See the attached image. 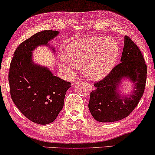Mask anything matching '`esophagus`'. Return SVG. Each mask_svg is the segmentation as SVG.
Returning a JSON list of instances; mask_svg holds the SVG:
<instances>
[{"label":"esophagus","mask_w":155,"mask_h":155,"mask_svg":"<svg viewBox=\"0 0 155 155\" xmlns=\"http://www.w3.org/2000/svg\"><path fill=\"white\" fill-rule=\"evenodd\" d=\"M86 84H87V85L88 86V87H90V88H91V86H90V84H89V83H85Z\"/></svg>","instance_id":"34e87169"}]
</instances>
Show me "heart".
<instances>
[{
  "instance_id": "1",
  "label": "heart",
  "mask_w": 155,
  "mask_h": 155,
  "mask_svg": "<svg viewBox=\"0 0 155 155\" xmlns=\"http://www.w3.org/2000/svg\"><path fill=\"white\" fill-rule=\"evenodd\" d=\"M65 59L59 63L60 68L69 75L76 68L84 70L91 80H100L114 68L118 58V48L114 39L97 37L80 39L65 48Z\"/></svg>"
}]
</instances>
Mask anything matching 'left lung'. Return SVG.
<instances>
[{"label": "left lung", "mask_w": 155, "mask_h": 155, "mask_svg": "<svg viewBox=\"0 0 155 155\" xmlns=\"http://www.w3.org/2000/svg\"><path fill=\"white\" fill-rule=\"evenodd\" d=\"M128 79L134 89L128 95L120 94V84ZM147 80V65L137 46L127 36L120 63L109 75L94 83L96 90L90 93L88 107L97 121L109 123L126 118L137 107L143 97Z\"/></svg>", "instance_id": "obj_1"}]
</instances>
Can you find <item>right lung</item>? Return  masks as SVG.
I'll list each match as a JSON object with an SVG mask.
<instances>
[{
  "label": "right lung",
  "mask_w": 155,
  "mask_h": 155,
  "mask_svg": "<svg viewBox=\"0 0 155 155\" xmlns=\"http://www.w3.org/2000/svg\"><path fill=\"white\" fill-rule=\"evenodd\" d=\"M58 34L44 30L31 36L19 45L10 63L8 80L12 101L25 117L38 124H48L56 119L71 87V82L32 60V51L39 46H48L55 52L48 42Z\"/></svg>",
  "instance_id": "add662e5"
}]
</instances>
